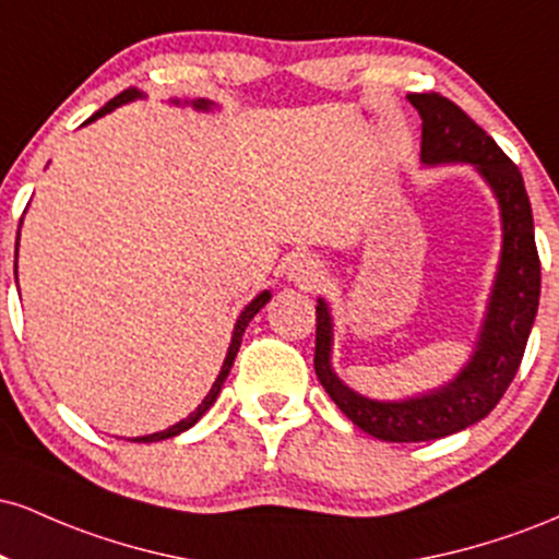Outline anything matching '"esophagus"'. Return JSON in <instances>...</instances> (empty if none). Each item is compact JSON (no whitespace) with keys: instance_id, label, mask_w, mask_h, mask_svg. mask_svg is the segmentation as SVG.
I'll return each mask as SVG.
<instances>
[{"instance_id":"obj_1","label":"esophagus","mask_w":559,"mask_h":559,"mask_svg":"<svg viewBox=\"0 0 559 559\" xmlns=\"http://www.w3.org/2000/svg\"><path fill=\"white\" fill-rule=\"evenodd\" d=\"M288 278L301 288H316L323 281V265L318 260L301 254V258L288 262Z\"/></svg>"}]
</instances>
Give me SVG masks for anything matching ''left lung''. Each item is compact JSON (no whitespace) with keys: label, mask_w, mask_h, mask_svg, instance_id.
I'll return each instance as SVG.
<instances>
[{"label":"left lung","mask_w":559,"mask_h":559,"mask_svg":"<svg viewBox=\"0 0 559 559\" xmlns=\"http://www.w3.org/2000/svg\"><path fill=\"white\" fill-rule=\"evenodd\" d=\"M407 99L423 120V165L471 163L491 186L502 215V254L471 360L441 389L409 400H368L333 373V320L325 299H318L316 373L320 383L346 418L381 441H431L484 420L521 368L542 292L534 215L518 165L447 96L431 92L409 94Z\"/></svg>","instance_id":"left-lung-1"}]
</instances>
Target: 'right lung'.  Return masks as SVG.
<instances>
[{
	"label": "right lung",
	"mask_w": 559,
	"mask_h": 559,
	"mask_svg": "<svg viewBox=\"0 0 559 559\" xmlns=\"http://www.w3.org/2000/svg\"><path fill=\"white\" fill-rule=\"evenodd\" d=\"M141 96H144V94H141L139 88H126L123 94H118V96H115V99L107 102V105L102 107L99 112H94L92 118L86 120V123H92V120L102 118V115L112 112L115 107L126 105V102L141 99ZM173 102H176V105H178V99H173ZM191 105H194L197 110H210V107H213V102H210V99H197V102H191ZM17 236H21V234H17ZM15 278H17V247H15ZM267 299H271V292H262V294H258V297H254V299L249 301V305L243 307V310H241V316H239V320H236V325H234V336H230L228 355H226V360H223V368H221V373H217L215 383H213V389H210V394L204 396L202 404H199V407L194 409V413H189V415H186L183 420H178L176 426L165 428V431H157V433H150V436H136V439H131V441H144V444H150V441H163V439H170V436H178V433L189 431V428L194 426V423H197L199 418H202V415L207 413L210 407H213L215 400H217V394H221V389H223V381H226L228 373H230V365H234V360H236V352H239V346H241L243 329H247V325H249V320H252L254 316H258V312L262 310V307L267 305Z\"/></svg>",
	"instance_id": "obj_1"
}]
</instances>
